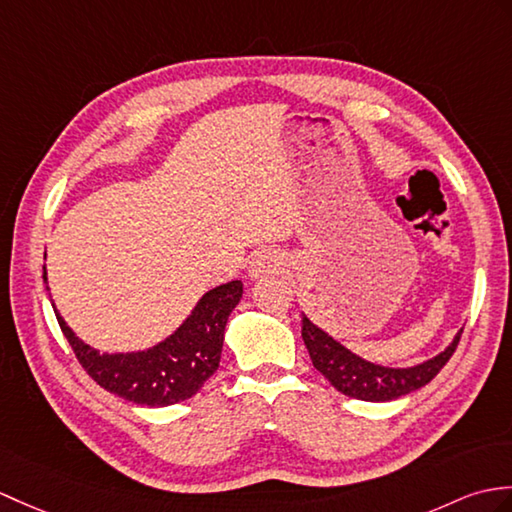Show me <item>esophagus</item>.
<instances>
[{"instance_id": "1", "label": "esophagus", "mask_w": 512, "mask_h": 512, "mask_svg": "<svg viewBox=\"0 0 512 512\" xmlns=\"http://www.w3.org/2000/svg\"><path fill=\"white\" fill-rule=\"evenodd\" d=\"M283 268V257L272 251V248H264V251H259L253 255L251 264H248V275L253 279H261V277H268L272 272H279Z\"/></svg>"}]
</instances>
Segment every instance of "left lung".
Here are the masks:
<instances>
[{"mask_svg": "<svg viewBox=\"0 0 512 512\" xmlns=\"http://www.w3.org/2000/svg\"><path fill=\"white\" fill-rule=\"evenodd\" d=\"M301 336L316 371L323 373L342 395L362 401H392L432 382L454 355L462 329L443 353L412 368H388L366 362L318 329L307 316H303Z\"/></svg>", "mask_w": 512, "mask_h": 512, "instance_id": "obj_1", "label": "left lung"}]
</instances>
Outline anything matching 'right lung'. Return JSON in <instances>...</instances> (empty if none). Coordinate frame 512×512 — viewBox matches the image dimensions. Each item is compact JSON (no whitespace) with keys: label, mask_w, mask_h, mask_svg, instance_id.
Instances as JSON below:
<instances>
[{"label":"right lung","mask_w":512,"mask_h":512,"mask_svg":"<svg viewBox=\"0 0 512 512\" xmlns=\"http://www.w3.org/2000/svg\"><path fill=\"white\" fill-rule=\"evenodd\" d=\"M242 292V281H229L209 290L168 340L139 353L95 351L65 325L58 312L56 318L76 360L95 384L139 406L163 408L194 397L218 371L224 327Z\"/></svg>","instance_id":"add662e5"}]
</instances>
